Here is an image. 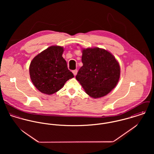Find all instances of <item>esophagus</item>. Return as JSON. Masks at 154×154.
Returning <instances> with one entry per match:
<instances>
[{"mask_svg":"<svg viewBox=\"0 0 154 154\" xmlns=\"http://www.w3.org/2000/svg\"><path fill=\"white\" fill-rule=\"evenodd\" d=\"M72 72H73V73L74 76H76V74H77L78 70H73V71H72Z\"/></svg>","mask_w":154,"mask_h":154,"instance_id":"1","label":"esophagus"}]
</instances>
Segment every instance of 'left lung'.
Segmentation results:
<instances>
[{
	"instance_id": "8db88e82",
	"label": "left lung",
	"mask_w": 154,
	"mask_h": 154,
	"mask_svg": "<svg viewBox=\"0 0 154 154\" xmlns=\"http://www.w3.org/2000/svg\"><path fill=\"white\" fill-rule=\"evenodd\" d=\"M82 62L76 79L92 98L106 95L117 84L120 67L109 51L98 47L83 49Z\"/></svg>"
}]
</instances>
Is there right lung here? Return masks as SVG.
I'll return each instance as SVG.
<instances>
[{"label":"right lung","instance_id":"obj_1","mask_svg":"<svg viewBox=\"0 0 154 154\" xmlns=\"http://www.w3.org/2000/svg\"><path fill=\"white\" fill-rule=\"evenodd\" d=\"M62 47L53 45L37 55L29 65L31 81L41 92L51 95L62 88L74 77L62 57Z\"/></svg>","mask_w":154,"mask_h":154}]
</instances>
